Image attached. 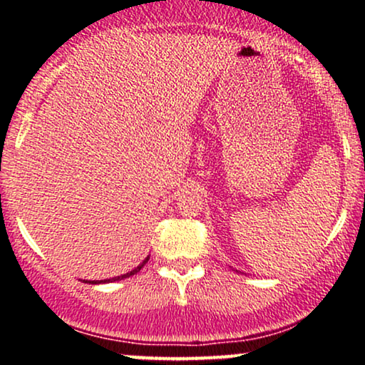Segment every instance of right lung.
I'll list each match as a JSON object with an SVG mask.
<instances>
[{
	"mask_svg": "<svg viewBox=\"0 0 365 365\" xmlns=\"http://www.w3.org/2000/svg\"><path fill=\"white\" fill-rule=\"evenodd\" d=\"M149 261V257L148 259H145V261L144 262H142V264H139V266H137L135 267V269H133V271H130V273H127V274H121V276H116V278H111V279H104V282H103V279H101V282H89V283H108V282H116V279H123V278H128V276H132V274H135V273H139V271L142 269V267H144V264L145 262H148Z\"/></svg>",
	"mask_w": 365,
	"mask_h": 365,
	"instance_id": "add662e5",
	"label": "right lung"
}]
</instances>
